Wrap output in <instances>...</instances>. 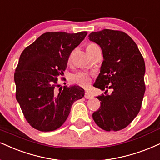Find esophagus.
Here are the masks:
<instances>
[{
    "instance_id": "esophagus-1",
    "label": "esophagus",
    "mask_w": 160,
    "mask_h": 160,
    "mask_svg": "<svg viewBox=\"0 0 160 160\" xmlns=\"http://www.w3.org/2000/svg\"><path fill=\"white\" fill-rule=\"evenodd\" d=\"M84 97H85V98H87V99H89V98H91L92 97V96L90 93V92H85V94H84Z\"/></svg>"
}]
</instances>
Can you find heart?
I'll use <instances>...</instances> for the list:
<instances>
[{
	"label": "heart",
	"mask_w": 160,
	"mask_h": 160,
	"mask_svg": "<svg viewBox=\"0 0 160 160\" xmlns=\"http://www.w3.org/2000/svg\"><path fill=\"white\" fill-rule=\"evenodd\" d=\"M97 47H99L97 44H94V43H90V44L87 45V51L88 52V51L94 50ZM71 81H72V83L86 88V87L89 86L91 83L92 78L88 72H84V71H79V72H77L76 73L72 75Z\"/></svg>",
	"instance_id": "b5f03b06"
}]
</instances>
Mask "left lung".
Instances as JSON below:
<instances>
[{"label": "left lung", "instance_id": "8db88e82", "mask_svg": "<svg viewBox=\"0 0 160 160\" xmlns=\"http://www.w3.org/2000/svg\"><path fill=\"white\" fill-rule=\"evenodd\" d=\"M88 37L99 45L104 58L93 86L106 90L104 95L96 97L101 106L92 119L104 131H120L140 110L145 91V61L133 39L122 31L104 29ZM108 89H112L110 95Z\"/></svg>", "mask_w": 160, "mask_h": 160}]
</instances>
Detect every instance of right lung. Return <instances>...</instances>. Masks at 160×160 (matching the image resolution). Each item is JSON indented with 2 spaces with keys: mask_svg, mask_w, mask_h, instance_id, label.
<instances>
[{
  "mask_svg": "<svg viewBox=\"0 0 160 160\" xmlns=\"http://www.w3.org/2000/svg\"><path fill=\"white\" fill-rule=\"evenodd\" d=\"M88 34L48 32L27 47L14 74L17 101L26 120L33 128L52 131L62 126L74 102L84 97L79 86L58 88L70 53Z\"/></svg>",
  "mask_w": 160,
  "mask_h": 160,
  "instance_id": "obj_1",
  "label": "right lung"
}]
</instances>
